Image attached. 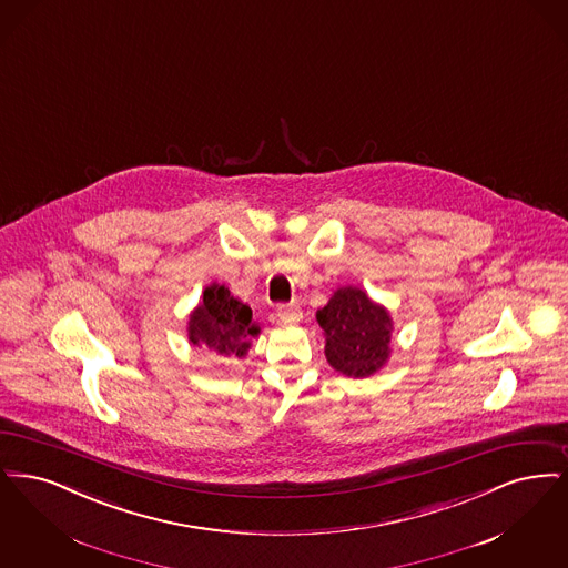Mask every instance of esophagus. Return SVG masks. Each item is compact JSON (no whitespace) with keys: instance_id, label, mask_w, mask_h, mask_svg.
I'll return each instance as SVG.
<instances>
[{"instance_id":"1","label":"esophagus","mask_w":568,"mask_h":568,"mask_svg":"<svg viewBox=\"0 0 568 568\" xmlns=\"http://www.w3.org/2000/svg\"><path fill=\"white\" fill-rule=\"evenodd\" d=\"M277 318L284 322H298L301 321V307L295 303H282L277 305Z\"/></svg>"}]
</instances>
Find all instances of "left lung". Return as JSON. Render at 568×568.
<instances>
[{
  "mask_svg": "<svg viewBox=\"0 0 568 568\" xmlns=\"http://www.w3.org/2000/svg\"><path fill=\"white\" fill-rule=\"evenodd\" d=\"M328 365L347 377H369L388 363L393 318L356 286L337 288L316 312Z\"/></svg>",
  "mask_w": 568,
  "mask_h": 568,
  "instance_id": "left-lung-1",
  "label": "left lung"
}]
</instances>
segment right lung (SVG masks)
I'll list each match as a JSON object with an SVG mask.
<instances>
[{"instance_id": "1", "label": "right lung", "mask_w": 568, "mask_h": 568, "mask_svg": "<svg viewBox=\"0 0 568 568\" xmlns=\"http://www.w3.org/2000/svg\"><path fill=\"white\" fill-rule=\"evenodd\" d=\"M258 335L252 324V310L231 295L222 284H210L203 301L189 316V339L193 346L207 347L221 356L244 358L250 339Z\"/></svg>"}]
</instances>
